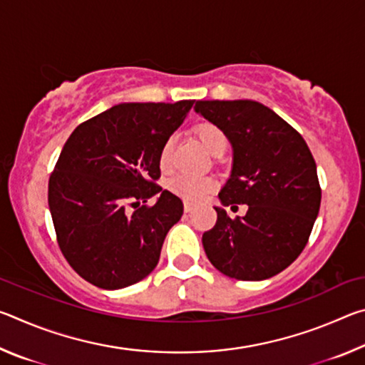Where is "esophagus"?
Instances as JSON below:
<instances>
[{
    "label": "esophagus",
    "mask_w": 365,
    "mask_h": 365,
    "mask_svg": "<svg viewBox=\"0 0 365 365\" xmlns=\"http://www.w3.org/2000/svg\"><path fill=\"white\" fill-rule=\"evenodd\" d=\"M183 209H185V212H191V211H193V205H191V202H188V201H185Z\"/></svg>",
    "instance_id": "34e87169"
}]
</instances>
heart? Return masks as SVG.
<instances>
[{
	"label": "heart",
	"instance_id": "1",
	"mask_svg": "<svg viewBox=\"0 0 365 365\" xmlns=\"http://www.w3.org/2000/svg\"><path fill=\"white\" fill-rule=\"evenodd\" d=\"M195 133L205 150L211 154V156H220L224 154L228 146V137L227 133L222 130L219 125L212 122H201L195 127ZM175 148V137L170 135L164 140L159 150V168L163 170L170 169L172 165V156H174ZM215 187V182L211 177H201V175H190V174H177L168 182V188L172 193L180 196L185 201L196 202L205 197L209 191H212Z\"/></svg>",
	"mask_w": 365,
	"mask_h": 365
}]
</instances>
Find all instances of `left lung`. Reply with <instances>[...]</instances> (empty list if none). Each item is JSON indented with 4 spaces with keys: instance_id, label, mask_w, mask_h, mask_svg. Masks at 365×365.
<instances>
[{
    "instance_id": "1",
    "label": "left lung",
    "mask_w": 365,
    "mask_h": 365,
    "mask_svg": "<svg viewBox=\"0 0 365 365\" xmlns=\"http://www.w3.org/2000/svg\"><path fill=\"white\" fill-rule=\"evenodd\" d=\"M195 110L219 125L233 148L222 206L248 205L235 219L214 207L217 222L202 235L207 259L232 279H270L301 255L317 219L316 160L304 138L261 103L197 101Z\"/></svg>"
}]
</instances>
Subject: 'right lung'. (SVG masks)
Listing matches in <instances>:
<instances>
[{"label": "right lung", "mask_w": 365, "mask_h": 365, "mask_svg": "<svg viewBox=\"0 0 365 365\" xmlns=\"http://www.w3.org/2000/svg\"><path fill=\"white\" fill-rule=\"evenodd\" d=\"M193 103H122L67 138L49 177L48 205L61 251L91 285L130 287L158 265L165 235L183 214L180 197L156 183L158 156ZM154 194L156 205H140Z\"/></svg>", "instance_id": "add662e5"}]
</instances>
